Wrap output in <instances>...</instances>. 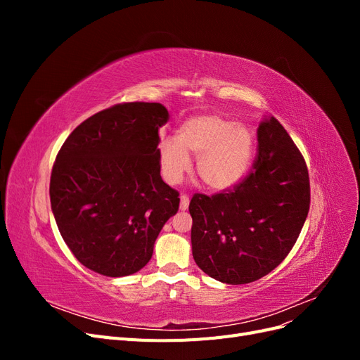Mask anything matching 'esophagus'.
<instances>
[{
    "label": "esophagus",
    "mask_w": 360,
    "mask_h": 360,
    "mask_svg": "<svg viewBox=\"0 0 360 360\" xmlns=\"http://www.w3.org/2000/svg\"><path fill=\"white\" fill-rule=\"evenodd\" d=\"M188 207H189V197L188 195H181L180 197V210H188Z\"/></svg>",
    "instance_id": "34e87169"
}]
</instances>
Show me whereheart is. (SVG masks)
Returning a JSON list of instances; mask_svg holds the SVG:
<instances>
[{
    "label": "heart",
    "mask_w": 360,
    "mask_h": 360,
    "mask_svg": "<svg viewBox=\"0 0 360 360\" xmlns=\"http://www.w3.org/2000/svg\"><path fill=\"white\" fill-rule=\"evenodd\" d=\"M255 139L248 126L221 115L202 114L188 118L177 136L159 144L162 176L177 184L192 167L189 153L197 159V172L207 188L228 191L248 176L254 162Z\"/></svg>",
    "instance_id": "b5f03b06"
}]
</instances>
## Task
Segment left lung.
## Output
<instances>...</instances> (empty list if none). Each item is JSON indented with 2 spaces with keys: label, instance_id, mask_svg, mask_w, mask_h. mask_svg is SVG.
<instances>
[{
  "label": "left lung",
  "instance_id": "obj_1",
  "mask_svg": "<svg viewBox=\"0 0 360 360\" xmlns=\"http://www.w3.org/2000/svg\"><path fill=\"white\" fill-rule=\"evenodd\" d=\"M309 176L299 148L275 117L258 126L254 171L224 193H195L192 255L210 278L249 284L278 267L309 212Z\"/></svg>",
  "mask_w": 360,
  "mask_h": 360
}]
</instances>
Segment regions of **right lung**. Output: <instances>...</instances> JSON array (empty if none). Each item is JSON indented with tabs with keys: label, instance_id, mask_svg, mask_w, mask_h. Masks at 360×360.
Returning a JSON list of instances; mask_svg holds the SVG:
<instances>
[{
	"label": "right lung",
	"instance_id": "right-lung-1",
	"mask_svg": "<svg viewBox=\"0 0 360 360\" xmlns=\"http://www.w3.org/2000/svg\"><path fill=\"white\" fill-rule=\"evenodd\" d=\"M168 118L160 103H120L86 118L58 151L52 213L72 254L96 274H136L179 210V192L160 177L159 127Z\"/></svg>",
	"mask_w": 360,
	"mask_h": 360
}]
</instances>
